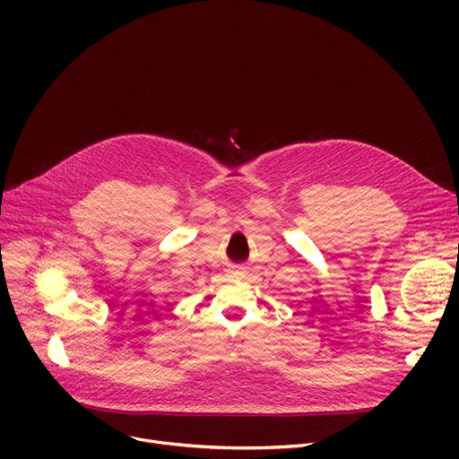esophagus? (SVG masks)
Returning <instances> with one entry per match:
<instances>
[{
	"instance_id": "34e87169",
	"label": "esophagus",
	"mask_w": 459,
	"mask_h": 459,
	"mask_svg": "<svg viewBox=\"0 0 459 459\" xmlns=\"http://www.w3.org/2000/svg\"><path fill=\"white\" fill-rule=\"evenodd\" d=\"M236 273H238V272H236Z\"/></svg>"
}]
</instances>
